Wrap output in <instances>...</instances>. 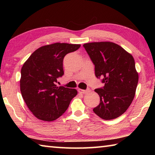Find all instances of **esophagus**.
<instances>
[{"instance_id": "1", "label": "esophagus", "mask_w": 155, "mask_h": 155, "mask_svg": "<svg viewBox=\"0 0 155 155\" xmlns=\"http://www.w3.org/2000/svg\"><path fill=\"white\" fill-rule=\"evenodd\" d=\"M89 90H82V89H78V91L81 94H85Z\"/></svg>"}]
</instances>
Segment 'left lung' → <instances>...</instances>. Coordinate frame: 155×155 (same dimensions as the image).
Wrapping results in <instances>:
<instances>
[{
	"instance_id": "8db88e82",
	"label": "left lung",
	"mask_w": 155,
	"mask_h": 155,
	"mask_svg": "<svg viewBox=\"0 0 155 155\" xmlns=\"http://www.w3.org/2000/svg\"><path fill=\"white\" fill-rule=\"evenodd\" d=\"M83 47L95 66L96 77L104 84L95 90L100 103L93 111L102 119L116 118L134 98L139 79L135 60L121 46L109 41L87 43Z\"/></svg>"
}]
</instances>
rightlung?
<instances>
[{
    "instance_id": "obj_1",
    "label": "right lung",
    "mask_w": 155,
    "mask_h": 155,
    "mask_svg": "<svg viewBox=\"0 0 155 155\" xmlns=\"http://www.w3.org/2000/svg\"><path fill=\"white\" fill-rule=\"evenodd\" d=\"M80 44L54 43L33 52L21 69L20 91L28 108L37 118L51 122L64 114L75 89L57 87V78L64 74L63 61Z\"/></svg>"
}]
</instances>
